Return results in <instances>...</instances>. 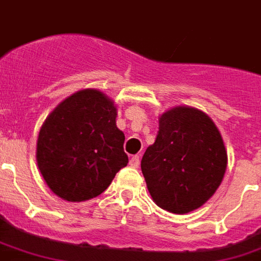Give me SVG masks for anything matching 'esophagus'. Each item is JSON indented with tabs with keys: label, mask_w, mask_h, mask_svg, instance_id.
Returning a JSON list of instances; mask_svg holds the SVG:
<instances>
[{
	"label": "esophagus",
	"mask_w": 261,
	"mask_h": 261,
	"mask_svg": "<svg viewBox=\"0 0 261 261\" xmlns=\"http://www.w3.org/2000/svg\"><path fill=\"white\" fill-rule=\"evenodd\" d=\"M130 166L134 167V168H137V167L139 166V156H137V154H135V156L131 157V159H130Z\"/></svg>",
	"instance_id": "34e87169"
}]
</instances>
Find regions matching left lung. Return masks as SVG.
Wrapping results in <instances>:
<instances>
[{"label":"left lung","mask_w":261,"mask_h":261,"mask_svg":"<svg viewBox=\"0 0 261 261\" xmlns=\"http://www.w3.org/2000/svg\"><path fill=\"white\" fill-rule=\"evenodd\" d=\"M226 167L227 152L218 127L192 107L163 113L156 141L141 162L153 201L178 215L204 205L222 184Z\"/></svg>","instance_id":"left-lung-1"}]
</instances>
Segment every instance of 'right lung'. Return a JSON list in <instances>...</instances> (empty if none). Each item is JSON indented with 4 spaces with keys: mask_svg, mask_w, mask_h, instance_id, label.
Segmentation results:
<instances>
[{
    "mask_svg": "<svg viewBox=\"0 0 261 261\" xmlns=\"http://www.w3.org/2000/svg\"><path fill=\"white\" fill-rule=\"evenodd\" d=\"M117 109L102 91L85 89L56 107L39 130L37 163L45 182L65 201L99 196L127 166Z\"/></svg>",
    "mask_w": 261,
    "mask_h": 261,
    "instance_id": "obj_1",
    "label": "right lung"
}]
</instances>
